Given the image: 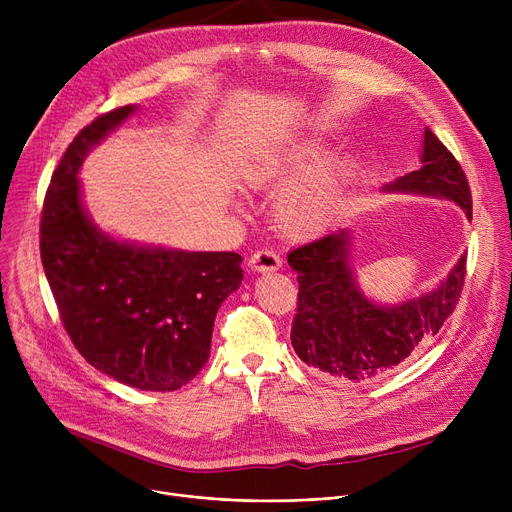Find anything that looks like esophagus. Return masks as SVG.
<instances>
[{
	"instance_id": "obj_1",
	"label": "esophagus",
	"mask_w": 512,
	"mask_h": 512,
	"mask_svg": "<svg viewBox=\"0 0 512 512\" xmlns=\"http://www.w3.org/2000/svg\"><path fill=\"white\" fill-rule=\"evenodd\" d=\"M249 267H251L253 272H261V274L276 272V270H280V267H282V259L272 249H261V251L251 255Z\"/></svg>"
}]
</instances>
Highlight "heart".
I'll return each mask as SVG.
<instances>
[{
	"instance_id": "b5f03b06",
	"label": "heart",
	"mask_w": 512,
	"mask_h": 512,
	"mask_svg": "<svg viewBox=\"0 0 512 512\" xmlns=\"http://www.w3.org/2000/svg\"><path fill=\"white\" fill-rule=\"evenodd\" d=\"M321 147L299 143L267 157L245 172L247 186L255 191H274L292 177L280 193L274 215L278 228L297 238L328 230L344 207L348 168L344 164H317Z\"/></svg>"
}]
</instances>
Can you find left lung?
Segmentation results:
<instances>
[{"mask_svg": "<svg viewBox=\"0 0 512 512\" xmlns=\"http://www.w3.org/2000/svg\"><path fill=\"white\" fill-rule=\"evenodd\" d=\"M382 191L448 199L471 220L467 176L429 128L423 132L421 168L396 178ZM465 261L463 255L450 274L421 297L378 305L357 284L348 228L290 251L288 265L299 280L297 315L290 330L294 353L332 378L359 384L382 378L440 332L459 303Z\"/></svg>", "mask_w": 512, "mask_h": 512, "instance_id": "left-lung-1", "label": "left lung"}]
</instances>
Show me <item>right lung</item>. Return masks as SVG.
Here are the masks:
<instances>
[{"instance_id":"add662e5","label":"right lung","mask_w":512,"mask_h":512,"mask_svg":"<svg viewBox=\"0 0 512 512\" xmlns=\"http://www.w3.org/2000/svg\"><path fill=\"white\" fill-rule=\"evenodd\" d=\"M137 105L95 118L68 145L41 211V261L76 351L120 384L172 392L209 359L213 321L242 282L238 253L116 240L80 195L85 157Z\"/></svg>"}]
</instances>
